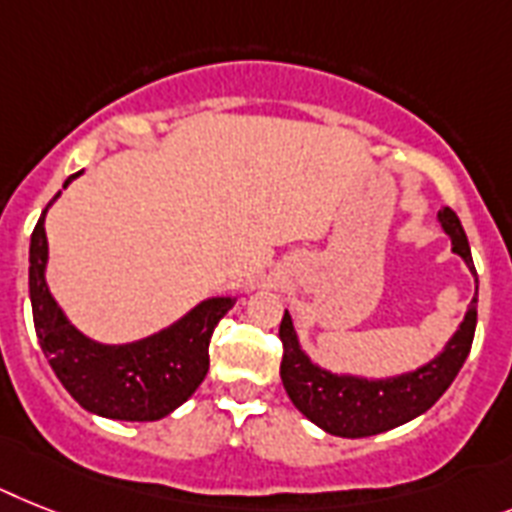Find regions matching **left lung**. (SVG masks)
I'll use <instances>...</instances> for the list:
<instances>
[{"label": "left lung", "mask_w": 512, "mask_h": 512, "mask_svg": "<svg viewBox=\"0 0 512 512\" xmlns=\"http://www.w3.org/2000/svg\"><path fill=\"white\" fill-rule=\"evenodd\" d=\"M439 222L453 240V251L476 274L466 232L450 206L439 211ZM476 293H479V280H476ZM476 301L479 298L474 295L460 329L434 361L392 379H361L348 377V374L342 377L311 363L298 345L293 319L285 311L280 324V377L287 395L308 421H314L316 426H322L324 432L335 437L358 439L395 429L429 411L458 377L460 366L471 353V342H474Z\"/></svg>", "instance_id": "obj_1"}]
</instances>
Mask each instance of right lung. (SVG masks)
I'll list each match as a JSON object with an SVG mask.
<instances>
[{
    "mask_svg": "<svg viewBox=\"0 0 512 512\" xmlns=\"http://www.w3.org/2000/svg\"><path fill=\"white\" fill-rule=\"evenodd\" d=\"M80 172L70 175L62 188ZM59 196V193H57ZM46 204V209L57 201ZM46 209L31 235L33 324L44 356L65 390L86 411L117 421H156L183 405L209 371V342L232 298L198 303L180 322L128 345H101L80 335L46 287Z\"/></svg>",
    "mask_w": 512,
    "mask_h": 512,
    "instance_id": "obj_1",
    "label": "right lung"
}]
</instances>
